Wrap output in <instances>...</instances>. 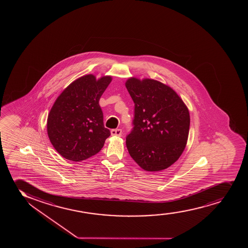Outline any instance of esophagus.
Returning <instances> with one entry per match:
<instances>
[{"label":"esophagus","instance_id":"esophagus-1","mask_svg":"<svg viewBox=\"0 0 248 248\" xmlns=\"http://www.w3.org/2000/svg\"><path fill=\"white\" fill-rule=\"evenodd\" d=\"M123 131L121 129H112L111 131V136L113 137H121Z\"/></svg>","mask_w":248,"mask_h":248}]
</instances>
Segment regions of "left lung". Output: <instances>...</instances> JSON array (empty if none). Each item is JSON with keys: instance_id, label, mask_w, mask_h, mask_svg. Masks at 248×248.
<instances>
[{"instance_id": "8db88e82", "label": "left lung", "mask_w": 248, "mask_h": 248, "mask_svg": "<svg viewBox=\"0 0 248 248\" xmlns=\"http://www.w3.org/2000/svg\"><path fill=\"white\" fill-rule=\"evenodd\" d=\"M125 84L135 103L134 127L125 138L129 154L145 170L169 168L187 144V106L174 89L157 80L131 77Z\"/></svg>"}]
</instances>
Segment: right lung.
Here are the masks:
<instances>
[{
    "instance_id": "add662e5",
    "label": "right lung",
    "mask_w": 248,
    "mask_h": 248,
    "mask_svg": "<svg viewBox=\"0 0 248 248\" xmlns=\"http://www.w3.org/2000/svg\"><path fill=\"white\" fill-rule=\"evenodd\" d=\"M111 76L87 74L74 80L55 100L47 119V133L63 158L82 161L98 153L111 135L103 124L99 100Z\"/></svg>"
}]
</instances>
